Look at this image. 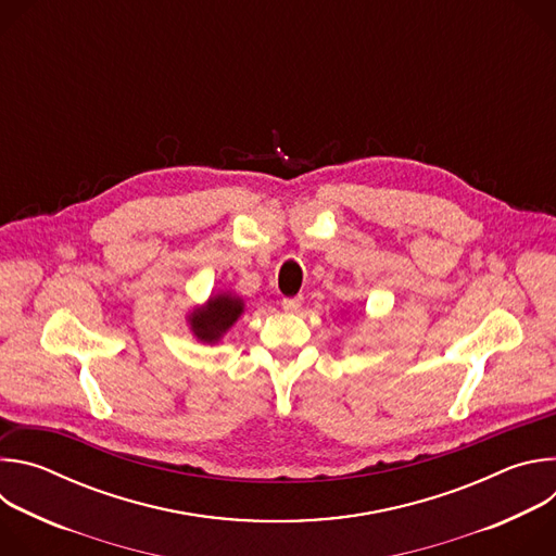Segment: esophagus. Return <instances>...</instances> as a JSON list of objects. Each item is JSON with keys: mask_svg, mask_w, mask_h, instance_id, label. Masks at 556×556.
<instances>
[{"mask_svg": "<svg viewBox=\"0 0 556 556\" xmlns=\"http://www.w3.org/2000/svg\"><path fill=\"white\" fill-rule=\"evenodd\" d=\"M301 303H303V296H301V294H299V296H288V299L281 301V307H283L286 312H296V309L301 307Z\"/></svg>", "mask_w": 556, "mask_h": 556, "instance_id": "1", "label": "esophagus"}]
</instances>
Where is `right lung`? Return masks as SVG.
<instances>
[{
	"label": "right lung",
	"instance_id": "right-lung-1",
	"mask_svg": "<svg viewBox=\"0 0 556 556\" xmlns=\"http://www.w3.org/2000/svg\"><path fill=\"white\" fill-rule=\"evenodd\" d=\"M244 303L242 299H235L230 294H217L215 299H208L206 307L195 309L191 314V328L198 339L202 341H217L242 314Z\"/></svg>",
	"mask_w": 556,
	"mask_h": 556
}]
</instances>
